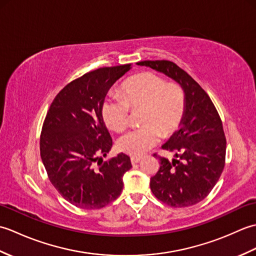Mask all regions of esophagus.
Instances as JSON below:
<instances>
[{"label":"esophagus","mask_w":256,"mask_h":256,"mask_svg":"<svg viewBox=\"0 0 256 256\" xmlns=\"http://www.w3.org/2000/svg\"><path fill=\"white\" fill-rule=\"evenodd\" d=\"M142 160V157H140V156H132L131 157V162H132V164L134 165V164H138V162Z\"/></svg>","instance_id":"esophagus-1"}]
</instances>
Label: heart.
I'll list each match as a JSON object with an SVG mask.
<instances>
[{
  "label": "heart",
  "mask_w": 256,
  "mask_h": 256,
  "mask_svg": "<svg viewBox=\"0 0 256 256\" xmlns=\"http://www.w3.org/2000/svg\"><path fill=\"white\" fill-rule=\"evenodd\" d=\"M121 96H108L102 106L106 124L120 132L128 123L130 108L143 106V128H133L118 140L122 152L133 156L143 155L160 140V130L168 134L175 131L184 108L182 90L176 84H167L166 80L152 72L125 81Z\"/></svg>",
  "instance_id": "obj_1"
}]
</instances>
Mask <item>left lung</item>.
I'll use <instances>...</instances> for the list:
<instances>
[{
    "label": "left lung",
    "mask_w": 256,
    "mask_h": 256,
    "mask_svg": "<svg viewBox=\"0 0 256 256\" xmlns=\"http://www.w3.org/2000/svg\"><path fill=\"white\" fill-rule=\"evenodd\" d=\"M138 64L176 81L184 96L179 130L162 146L174 158L158 157L160 167L150 178V190L174 208L194 206L210 194L224 168L226 140L221 118L206 91L176 64L145 60Z\"/></svg>",
    "instance_id": "obj_1"
}]
</instances>
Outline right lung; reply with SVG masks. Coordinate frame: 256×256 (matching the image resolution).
Masks as SVG:
<instances>
[{
  "mask_svg": "<svg viewBox=\"0 0 256 256\" xmlns=\"http://www.w3.org/2000/svg\"><path fill=\"white\" fill-rule=\"evenodd\" d=\"M131 64L96 69L68 84L54 99L40 135V157L52 186L68 202L100 209L122 192L130 156H102L112 148L102 106L116 80Z\"/></svg>",
  "mask_w": 256,
  "mask_h": 256,
  "instance_id": "obj_1",
  "label": "right lung"
}]
</instances>
